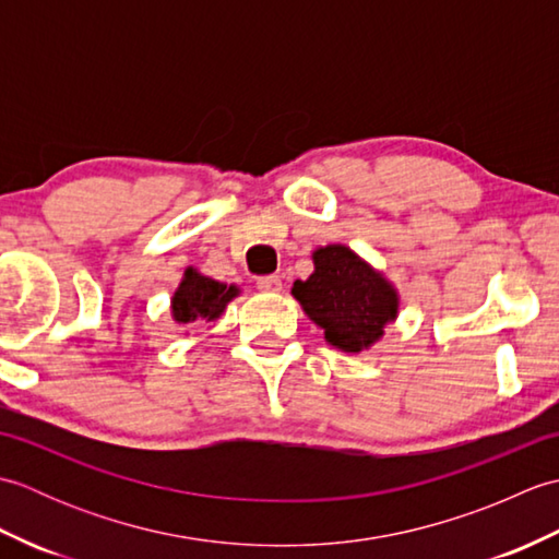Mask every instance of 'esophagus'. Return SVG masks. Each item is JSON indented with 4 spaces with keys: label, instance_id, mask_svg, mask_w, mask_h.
<instances>
[{
    "label": "esophagus",
    "instance_id": "obj_1",
    "mask_svg": "<svg viewBox=\"0 0 559 559\" xmlns=\"http://www.w3.org/2000/svg\"><path fill=\"white\" fill-rule=\"evenodd\" d=\"M257 288L261 293H281L283 281L278 276H261V278H257Z\"/></svg>",
    "mask_w": 559,
    "mask_h": 559
}]
</instances>
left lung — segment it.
<instances>
[{"instance_id":"obj_1","label":"left lung","mask_w":559,"mask_h":559,"mask_svg":"<svg viewBox=\"0 0 559 559\" xmlns=\"http://www.w3.org/2000/svg\"><path fill=\"white\" fill-rule=\"evenodd\" d=\"M312 261V276L293 283V298L324 329L329 346L343 353L372 348L399 317L394 283L346 245L319 247Z\"/></svg>"}]
</instances>
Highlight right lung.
<instances>
[{
    "label": "right lung",
    "mask_w": 559,
    "mask_h": 559,
    "mask_svg": "<svg viewBox=\"0 0 559 559\" xmlns=\"http://www.w3.org/2000/svg\"><path fill=\"white\" fill-rule=\"evenodd\" d=\"M240 295V288L228 283L213 281L194 266L185 269L180 286L173 293L170 312L175 324H194V322H216L225 312L233 298Z\"/></svg>",
    "instance_id": "1"
}]
</instances>
